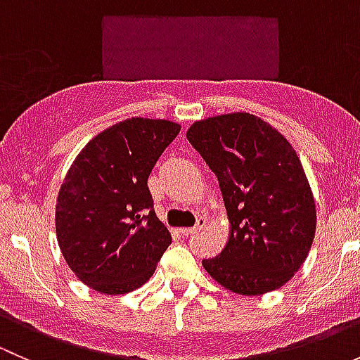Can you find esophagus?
Here are the masks:
<instances>
[{"label": "esophagus", "mask_w": 360, "mask_h": 360, "mask_svg": "<svg viewBox=\"0 0 360 360\" xmlns=\"http://www.w3.org/2000/svg\"><path fill=\"white\" fill-rule=\"evenodd\" d=\"M203 226H205V217H200V219H198V223L195 224L193 228H181L179 233H181V235H184V237H188V235L198 233V231H200Z\"/></svg>", "instance_id": "esophagus-1"}]
</instances>
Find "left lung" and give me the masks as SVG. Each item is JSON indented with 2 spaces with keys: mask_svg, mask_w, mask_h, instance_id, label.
<instances>
[{
  "mask_svg": "<svg viewBox=\"0 0 360 360\" xmlns=\"http://www.w3.org/2000/svg\"><path fill=\"white\" fill-rule=\"evenodd\" d=\"M186 137L217 176L230 219L224 249L202 261L207 274L244 296L288 284L310 252L317 223L294 148L249 112L195 122Z\"/></svg>",
  "mask_w": 360,
  "mask_h": 360,
  "instance_id": "left-lung-1",
  "label": "left lung"
}]
</instances>
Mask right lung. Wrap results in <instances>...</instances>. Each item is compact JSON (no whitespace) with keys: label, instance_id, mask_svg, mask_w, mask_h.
I'll list each match as a JSON object with an SVG mask.
<instances>
[{"label":"right lung","instance_id":"obj_1","mask_svg":"<svg viewBox=\"0 0 360 360\" xmlns=\"http://www.w3.org/2000/svg\"><path fill=\"white\" fill-rule=\"evenodd\" d=\"M179 130L169 120H123L89 141L69 167L56 205L57 242L94 291L116 296L141 288L172 242L148 177Z\"/></svg>","mask_w":360,"mask_h":360}]
</instances>
